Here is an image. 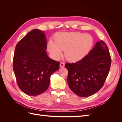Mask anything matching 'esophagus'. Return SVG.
<instances>
[{
  "label": "esophagus",
  "instance_id": "34e87169",
  "mask_svg": "<svg viewBox=\"0 0 122 122\" xmlns=\"http://www.w3.org/2000/svg\"><path fill=\"white\" fill-rule=\"evenodd\" d=\"M64 66H65V63L60 62V67L61 68H62L64 67Z\"/></svg>",
  "mask_w": 122,
  "mask_h": 122
}]
</instances>
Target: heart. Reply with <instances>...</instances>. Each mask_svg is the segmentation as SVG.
Listing matches in <instances>:
<instances>
[{
	"mask_svg": "<svg viewBox=\"0 0 122 122\" xmlns=\"http://www.w3.org/2000/svg\"><path fill=\"white\" fill-rule=\"evenodd\" d=\"M55 42L49 41L47 46L51 56L58 59L61 56L62 51H65V58L73 62L83 59L94 44L92 36L80 32L59 33L55 35Z\"/></svg>",
	"mask_w": 122,
	"mask_h": 122,
	"instance_id": "heart-1",
	"label": "heart"
}]
</instances>
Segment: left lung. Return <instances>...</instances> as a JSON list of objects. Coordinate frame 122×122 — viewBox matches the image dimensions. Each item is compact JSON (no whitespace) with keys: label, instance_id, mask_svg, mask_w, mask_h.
<instances>
[{"label":"left lung","instance_id":"obj_1","mask_svg":"<svg viewBox=\"0 0 122 122\" xmlns=\"http://www.w3.org/2000/svg\"><path fill=\"white\" fill-rule=\"evenodd\" d=\"M111 59L103 40L96 42L88 55L76 63H67V82L72 92L82 97L92 96L104 85L110 71Z\"/></svg>","mask_w":122,"mask_h":122}]
</instances>
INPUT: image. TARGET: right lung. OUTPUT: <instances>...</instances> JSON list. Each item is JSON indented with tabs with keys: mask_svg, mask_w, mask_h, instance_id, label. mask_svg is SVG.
Here are the masks:
<instances>
[{
	"mask_svg": "<svg viewBox=\"0 0 122 122\" xmlns=\"http://www.w3.org/2000/svg\"><path fill=\"white\" fill-rule=\"evenodd\" d=\"M44 32L34 29L16 45L13 69L19 88L29 96L45 92L51 74L59 69L60 62L48 56Z\"/></svg>",
	"mask_w": 122,
	"mask_h": 122,
	"instance_id": "add662e5",
	"label": "right lung"
}]
</instances>
